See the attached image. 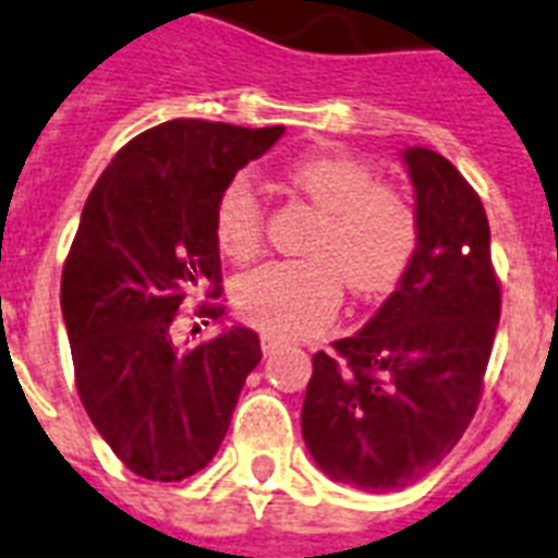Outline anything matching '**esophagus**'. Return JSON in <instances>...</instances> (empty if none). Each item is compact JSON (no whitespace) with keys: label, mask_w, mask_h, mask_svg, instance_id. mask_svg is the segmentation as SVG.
Masks as SVG:
<instances>
[{"label":"esophagus","mask_w":558,"mask_h":558,"mask_svg":"<svg viewBox=\"0 0 558 558\" xmlns=\"http://www.w3.org/2000/svg\"><path fill=\"white\" fill-rule=\"evenodd\" d=\"M276 349H279V340H276L274 335H262V352H265V355H274Z\"/></svg>","instance_id":"esophagus-1"}]
</instances>
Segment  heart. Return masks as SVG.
Masks as SVG:
<instances>
[{
    "label": "heart",
    "instance_id": "obj_1",
    "mask_svg": "<svg viewBox=\"0 0 558 558\" xmlns=\"http://www.w3.org/2000/svg\"><path fill=\"white\" fill-rule=\"evenodd\" d=\"M284 180L319 209L300 262H267L235 284L241 317L282 338L314 335L335 317L343 284L355 296L390 291L418 244L416 206L401 189L378 183L366 162L347 154H305ZM265 203L244 177H232L215 203V241L235 262L256 256Z\"/></svg>",
    "mask_w": 558,
    "mask_h": 558
}]
</instances>
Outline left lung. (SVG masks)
<instances>
[{"mask_svg":"<svg viewBox=\"0 0 558 558\" xmlns=\"http://www.w3.org/2000/svg\"><path fill=\"white\" fill-rule=\"evenodd\" d=\"M418 244L375 317L314 355L302 439L323 472L364 492L404 489L477 413L500 319L489 220L442 154L404 150Z\"/></svg>","mask_w":558,"mask_h":558,"instance_id":"obj_1","label":"left lung"}]
</instances>
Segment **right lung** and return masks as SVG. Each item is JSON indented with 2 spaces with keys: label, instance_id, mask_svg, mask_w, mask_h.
Wrapping results in <instances>:
<instances>
[{
  "label": "right lung",
  "instance_id": "right-lung-1",
  "mask_svg": "<svg viewBox=\"0 0 558 558\" xmlns=\"http://www.w3.org/2000/svg\"><path fill=\"white\" fill-rule=\"evenodd\" d=\"M282 133L157 124L116 154L86 197L60 279L75 387L104 442L145 481L209 465L262 361L258 335L241 326L180 347L177 317L194 291L209 296L201 317H223L215 203Z\"/></svg>",
  "mask_w": 558,
  "mask_h": 558
}]
</instances>
